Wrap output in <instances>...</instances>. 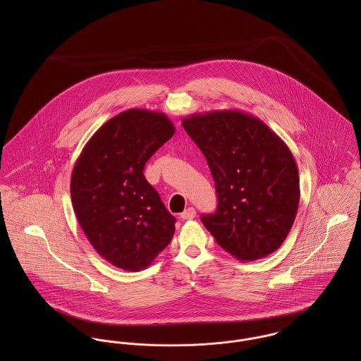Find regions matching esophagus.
Here are the masks:
<instances>
[{"label": "esophagus", "mask_w": 361, "mask_h": 361, "mask_svg": "<svg viewBox=\"0 0 361 361\" xmlns=\"http://www.w3.org/2000/svg\"><path fill=\"white\" fill-rule=\"evenodd\" d=\"M196 216V209L193 207H189L186 208L182 214H180V218L182 219H193Z\"/></svg>", "instance_id": "obj_1"}]
</instances>
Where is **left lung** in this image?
Returning <instances> with one entry per match:
<instances>
[{
  "label": "left lung",
  "mask_w": 361,
  "mask_h": 361,
  "mask_svg": "<svg viewBox=\"0 0 361 361\" xmlns=\"http://www.w3.org/2000/svg\"><path fill=\"white\" fill-rule=\"evenodd\" d=\"M182 125L215 182L216 211L202 221L216 243L240 261L278 250L300 200L298 164L286 143L257 116L238 109L192 114Z\"/></svg>",
  "instance_id": "obj_1"
}]
</instances>
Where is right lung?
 I'll list each match as a JSON object with an SVG mask.
<instances>
[{
    "label": "right lung",
    "instance_id": "1",
    "mask_svg": "<svg viewBox=\"0 0 361 361\" xmlns=\"http://www.w3.org/2000/svg\"><path fill=\"white\" fill-rule=\"evenodd\" d=\"M173 133L164 112L130 108L106 121L75 162L76 218L94 250L116 268H147L175 233V216L143 173Z\"/></svg>",
    "mask_w": 361,
    "mask_h": 361
}]
</instances>
